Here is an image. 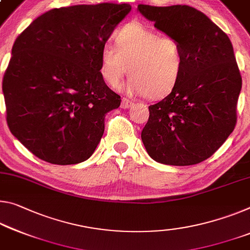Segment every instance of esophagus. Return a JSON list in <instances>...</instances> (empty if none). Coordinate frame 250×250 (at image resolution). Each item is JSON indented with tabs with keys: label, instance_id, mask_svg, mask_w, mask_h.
I'll list each match as a JSON object with an SVG mask.
<instances>
[{
	"label": "esophagus",
	"instance_id": "obj_1",
	"mask_svg": "<svg viewBox=\"0 0 250 250\" xmlns=\"http://www.w3.org/2000/svg\"><path fill=\"white\" fill-rule=\"evenodd\" d=\"M132 105H133V102L128 100V99L124 98V99H122V100H121V108H122V109H129V108H131Z\"/></svg>",
	"mask_w": 250,
	"mask_h": 250
}]
</instances>
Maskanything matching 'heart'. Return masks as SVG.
I'll use <instances>...</instances> for the list:
<instances>
[{
    "label": "heart",
    "instance_id": "heart-1",
    "mask_svg": "<svg viewBox=\"0 0 250 250\" xmlns=\"http://www.w3.org/2000/svg\"><path fill=\"white\" fill-rule=\"evenodd\" d=\"M116 46L105 44L100 52V74L112 88L128 72L130 94H145L157 100L167 97L179 82L185 66L181 44L140 22H131L114 35Z\"/></svg>",
    "mask_w": 250,
    "mask_h": 250
}]
</instances>
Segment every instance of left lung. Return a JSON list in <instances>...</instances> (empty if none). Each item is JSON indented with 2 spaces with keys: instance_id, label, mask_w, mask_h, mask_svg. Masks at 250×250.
<instances>
[{
  "instance_id": "obj_1",
  "label": "left lung",
  "mask_w": 250,
  "mask_h": 250,
  "mask_svg": "<svg viewBox=\"0 0 250 250\" xmlns=\"http://www.w3.org/2000/svg\"><path fill=\"white\" fill-rule=\"evenodd\" d=\"M137 10L157 30L177 39L185 57L176 88L149 106L142 142L160 164H199L220 148L236 125L241 77L230 40L191 6L139 4Z\"/></svg>"
}]
</instances>
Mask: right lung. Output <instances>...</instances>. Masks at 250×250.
I'll return each instance as SVG.
<instances>
[{
	"instance_id": "add662e5",
	"label": "right lung",
	"mask_w": 250,
	"mask_h": 250,
	"mask_svg": "<svg viewBox=\"0 0 250 250\" xmlns=\"http://www.w3.org/2000/svg\"><path fill=\"white\" fill-rule=\"evenodd\" d=\"M131 6L101 3L53 9L15 40L3 78L13 136L40 159L75 165L91 157L104 116L121 99L100 74V52Z\"/></svg>"
}]
</instances>
